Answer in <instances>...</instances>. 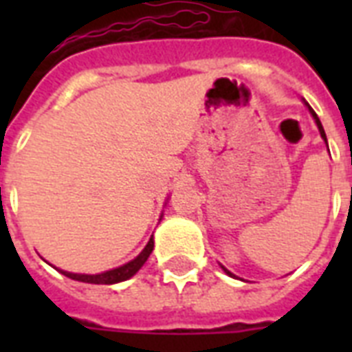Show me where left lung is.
<instances>
[{"mask_svg":"<svg viewBox=\"0 0 352 352\" xmlns=\"http://www.w3.org/2000/svg\"><path fill=\"white\" fill-rule=\"evenodd\" d=\"M305 104H307V102H305ZM307 107H309V111H311V115H312V117H314V120H316V126H318V129H320V135H322V138H323V140H325V142H327V137H325V131H323V126H322V122H320V118H318V115H316V113H314V109H312V107L309 106V104H307ZM223 270H225V272L228 274V276H232V278H235L234 274H232L230 270H226L225 267H223Z\"/></svg>","mask_w":352,"mask_h":352,"instance_id":"1","label":"left lung"}]
</instances>
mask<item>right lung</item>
Returning <instances> with one entry per match:
<instances>
[{
	"label": "right lung",
	"instance_id": "right-lung-1",
	"mask_svg": "<svg viewBox=\"0 0 352 352\" xmlns=\"http://www.w3.org/2000/svg\"><path fill=\"white\" fill-rule=\"evenodd\" d=\"M153 235H151V239L148 241V245L144 248L140 254H138L133 261L126 263V265H122L118 268H113V270H107V272L102 274H73V272H65V270H60L63 276H67V278L74 279V281H82V283H95V285H113V283H120V281H126L131 276L142 268V265L148 261L149 254L153 252Z\"/></svg>",
	"mask_w": 352,
	"mask_h": 352
}]
</instances>
